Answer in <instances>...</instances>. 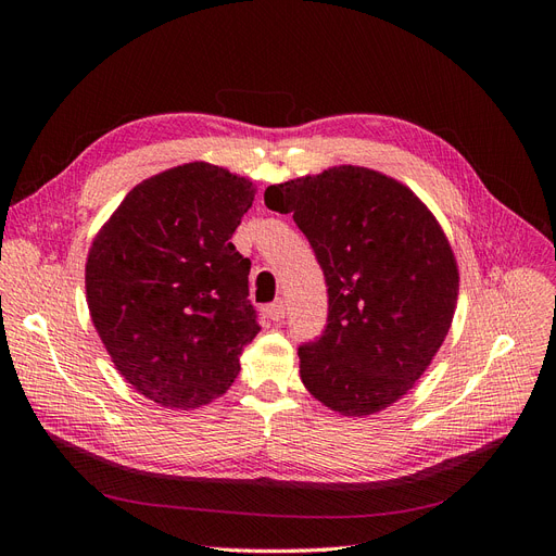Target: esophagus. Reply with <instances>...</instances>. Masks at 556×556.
<instances>
[{
  "instance_id": "esophagus-1",
  "label": "esophagus",
  "mask_w": 556,
  "mask_h": 556,
  "mask_svg": "<svg viewBox=\"0 0 556 556\" xmlns=\"http://www.w3.org/2000/svg\"><path fill=\"white\" fill-rule=\"evenodd\" d=\"M285 311H288V308H285V301H282V299H276L274 304H268V306H266V315L271 317L274 323H278V319H282V317H285Z\"/></svg>"
}]
</instances>
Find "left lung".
<instances>
[{
    "instance_id": "left-lung-1",
    "label": "left lung",
    "mask_w": 556,
    "mask_h": 556,
    "mask_svg": "<svg viewBox=\"0 0 556 556\" xmlns=\"http://www.w3.org/2000/svg\"><path fill=\"white\" fill-rule=\"evenodd\" d=\"M323 266L329 315L299 348V374L327 408L364 417L413 390L457 306V260L439 220L399 180L366 166L268 185Z\"/></svg>"
}]
</instances>
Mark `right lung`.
Listing matches in <instances>:
<instances>
[{"instance_id": "right-lung-1", "label": "right lung", "mask_w": 556, "mask_h": 556, "mask_svg": "<svg viewBox=\"0 0 556 556\" xmlns=\"http://www.w3.org/2000/svg\"><path fill=\"white\" fill-rule=\"evenodd\" d=\"M252 199L248 178L190 162L139 182L92 241L94 329L121 376L164 408L223 396L260 333L250 260L229 241Z\"/></svg>"}]
</instances>
